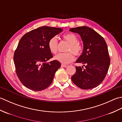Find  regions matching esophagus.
I'll return each instance as SVG.
<instances>
[{
    "instance_id": "1",
    "label": "esophagus",
    "mask_w": 122,
    "mask_h": 122,
    "mask_svg": "<svg viewBox=\"0 0 122 122\" xmlns=\"http://www.w3.org/2000/svg\"><path fill=\"white\" fill-rule=\"evenodd\" d=\"M61 67H67V66L65 65H64V64H61Z\"/></svg>"
}]
</instances>
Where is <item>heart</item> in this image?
<instances>
[{
	"mask_svg": "<svg viewBox=\"0 0 122 122\" xmlns=\"http://www.w3.org/2000/svg\"><path fill=\"white\" fill-rule=\"evenodd\" d=\"M63 38L69 44L67 48L68 52L65 53H59L55 56V59L63 64H67L74 60V56H80L83 51V47L79 43L78 37L76 35L69 33L63 35ZM49 51L53 54H56L58 50V41L56 37L54 36L49 39L48 43Z\"/></svg>",
	"mask_w": 122,
	"mask_h": 122,
	"instance_id": "heart-1",
	"label": "heart"
}]
</instances>
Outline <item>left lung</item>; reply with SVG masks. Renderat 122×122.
I'll list each match as a JSON object with an SVG mask.
<instances>
[{
	"label": "left lung",
	"instance_id": "1",
	"mask_svg": "<svg viewBox=\"0 0 122 122\" xmlns=\"http://www.w3.org/2000/svg\"><path fill=\"white\" fill-rule=\"evenodd\" d=\"M77 33L83 41V53L76 63L83 66H76V73L71 80L81 89H89L98 86L106 77L110 65L107 46L102 36L87 26L69 29Z\"/></svg>",
	"mask_w": 122,
	"mask_h": 122
}]
</instances>
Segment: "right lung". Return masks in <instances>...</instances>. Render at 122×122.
Returning <instances> with one entry per match:
<instances>
[{"label":"right lung","instance_id":"right-lung-1","mask_svg":"<svg viewBox=\"0 0 122 122\" xmlns=\"http://www.w3.org/2000/svg\"><path fill=\"white\" fill-rule=\"evenodd\" d=\"M62 31L61 28L43 26L21 37L15 51L14 61L17 75L27 88L40 91L51 84L61 63L56 60L47 63L53 57L48 43Z\"/></svg>","mask_w":122,"mask_h":122}]
</instances>
